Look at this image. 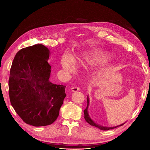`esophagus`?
I'll return each mask as SVG.
<instances>
[{
  "label": "esophagus",
  "mask_w": 150,
  "mask_h": 150,
  "mask_svg": "<svg viewBox=\"0 0 150 150\" xmlns=\"http://www.w3.org/2000/svg\"><path fill=\"white\" fill-rule=\"evenodd\" d=\"M71 90L73 91V92L79 91L80 90V88H79V87H71Z\"/></svg>",
  "instance_id": "obj_1"
}]
</instances>
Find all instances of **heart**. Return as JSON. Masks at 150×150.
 Listing matches in <instances>:
<instances>
[{"instance_id":"obj_1","label":"heart","mask_w":150,"mask_h":150,"mask_svg":"<svg viewBox=\"0 0 150 150\" xmlns=\"http://www.w3.org/2000/svg\"><path fill=\"white\" fill-rule=\"evenodd\" d=\"M110 54L106 51H90L85 52L80 59V64L85 69H93L105 63ZM63 68L70 73H74L77 68L76 61L70 56H65L62 60Z\"/></svg>"}]
</instances>
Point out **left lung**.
<instances>
[{"instance_id":"1","label":"left lung","mask_w":150,"mask_h":150,"mask_svg":"<svg viewBox=\"0 0 150 150\" xmlns=\"http://www.w3.org/2000/svg\"><path fill=\"white\" fill-rule=\"evenodd\" d=\"M89 103H90V99H89V96H87V107L84 110V114H85V120L87 122L90 124L92 126H95L96 127H97V128L101 130H110V129H115L116 128V127H119V126H122L125 123L122 124H120L119 125H117V126H115V127H104V126H103V125H101L99 124H96V122H95L90 117V116L89 115V114H88V106H89Z\"/></svg>"}]
</instances>
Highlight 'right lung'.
<instances>
[{
	"instance_id": "right-lung-1",
	"label": "right lung",
	"mask_w": 150,
	"mask_h": 150,
	"mask_svg": "<svg viewBox=\"0 0 150 150\" xmlns=\"http://www.w3.org/2000/svg\"><path fill=\"white\" fill-rule=\"evenodd\" d=\"M49 50L35 44L16 54L10 71L9 97L15 112L27 124H52L66 96L65 86L50 81Z\"/></svg>"
}]
</instances>
